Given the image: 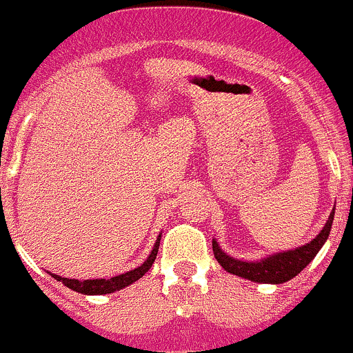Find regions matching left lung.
<instances>
[{
	"instance_id": "1",
	"label": "left lung",
	"mask_w": 353,
	"mask_h": 353,
	"mask_svg": "<svg viewBox=\"0 0 353 353\" xmlns=\"http://www.w3.org/2000/svg\"><path fill=\"white\" fill-rule=\"evenodd\" d=\"M334 218V209L331 211L330 218H327L326 225L321 230L319 235L316 239L310 240L309 243L302 247H296V249L285 250V252L273 254V256H268L264 259L259 261H240L235 257L228 256L225 250L219 249L218 242L212 240V252H214L216 261L225 268L228 273L235 274V276L245 278V280L257 281V283H273L280 285L285 281L295 278L310 261L316 257V254L319 252L321 247L324 245V242L327 240L331 232V225H333Z\"/></svg>"
}]
</instances>
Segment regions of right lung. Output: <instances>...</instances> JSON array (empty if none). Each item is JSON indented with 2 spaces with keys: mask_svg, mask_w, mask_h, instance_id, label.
<instances>
[{
  "mask_svg": "<svg viewBox=\"0 0 353 353\" xmlns=\"http://www.w3.org/2000/svg\"><path fill=\"white\" fill-rule=\"evenodd\" d=\"M159 240H161V235H159L158 240H156L154 247H152L151 254H149L148 259L144 261V264H141L139 268L127 271V273H123V274H118V276L108 278V280H106V278H101V280L79 281V280H73V278H61V276H58V274H51V273L50 274L57 281H61V283L65 285V287H68L70 290L79 292V294H83V295L113 294V292L121 290V288L128 287V285H132L134 281H137L139 278H142L145 273H148L149 270H151V266L154 264L156 256H158Z\"/></svg>",
  "mask_w": 353,
  "mask_h": 353,
  "instance_id": "right-lung-1",
  "label": "right lung"
}]
</instances>
